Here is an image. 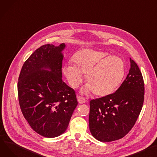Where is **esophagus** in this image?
<instances>
[{"instance_id":"1","label":"esophagus","mask_w":157,"mask_h":157,"mask_svg":"<svg viewBox=\"0 0 157 157\" xmlns=\"http://www.w3.org/2000/svg\"><path fill=\"white\" fill-rule=\"evenodd\" d=\"M77 99H78V101L79 103H84L86 102V100L83 97H82L78 96Z\"/></svg>"}]
</instances>
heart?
Here are the masks:
<instances>
[{
	"instance_id": "heart-1",
	"label": "heart",
	"mask_w": 157,
	"mask_h": 157,
	"mask_svg": "<svg viewBox=\"0 0 157 157\" xmlns=\"http://www.w3.org/2000/svg\"><path fill=\"white\" fill-rule=\"evenodd\" d=\"M101 50L84 49L78 51L72 57L73 64H66L62 71L73 88L82 81L85 74L87 85L82 92L93 91L94 95L105 97L117 90L126 74V64L118 56H110Z\"/></svg>"
}]
</instances>
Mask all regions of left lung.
<instances>
[{"instance_id": "1", "label": "left lung", "mask_w": 157, "mask_h": 157, "mask_svg": "<svg viewBox=\"0 0 157 157\" xmlns=\"http://www.w3.org/2000/svg\"><path fill=\"white\" fill-rule=\"evenodd\" d=\"M118 90L90 102L89 127L93 136L101 142L124 137L132 128L141 112L144 95V81L136 62Z\"/></svg>"}]
</instances>
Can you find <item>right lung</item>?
<instances>
[{
	"label": "right lung",
	"mask_w": 157,
	"mask_h": 157,
	"mask_svg": "<svg viewBox=\"0 0 157 157\" xmlns=\"http://www.w3.org/2000/svg\"><path fill=\"white\" fill-rule=\"evenodd\" d=\"M66 45L41 46L25 62L17 83L18 99L24 117L41 136L55 138L67 128L78 105L75 90L62 81Z\"/></svg>",
	"instance_id": "obj_1"
}]
</instances>
